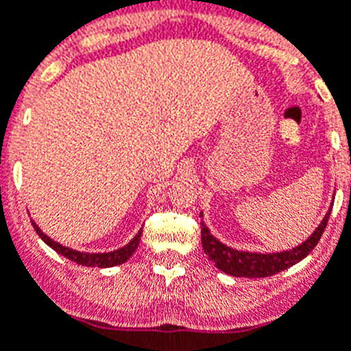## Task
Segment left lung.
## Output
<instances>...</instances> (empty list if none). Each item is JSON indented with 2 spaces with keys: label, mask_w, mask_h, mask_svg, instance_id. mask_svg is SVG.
Wrapping results in <instances>:
<instances>
[{
  "label": "left lung",
  "mask_w": 351,
  "mask_h": 351,
  "mask_svg": "<svg viewBox=\"0 0 351 351\" xmlns=\"http://www.w3.org/2000/svg\"><path fill=\"white\" fill-rule=\"evenodd\" d=\"M200 216H204V214L200 213ZM328 216H330V209L325 214L320 225L316 226V230L302 244L291 247V250L280 251V253H251V251L234 250V247L226 246L214 237L206 223L202 221L200 223V226H202V247L209 260L214 262V265L226 274L234 276V278H267V276H274L285 269L291 267V265H295L297 262L306 258L315 250L322 234H324L325 226H327Z\"/></svg>",
  "instance_id": "8db88e82"
}]
</instances>
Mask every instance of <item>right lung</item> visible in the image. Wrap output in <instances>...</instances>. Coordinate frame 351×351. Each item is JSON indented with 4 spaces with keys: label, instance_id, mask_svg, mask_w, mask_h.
Returning <instances> with one entry per match:
<instances>
[{
    "label": "right lung",
    "instance_id": "add662e5",
    "mask_svg": "<svg viewBox=\"0 0 351 351\" xmlns=\"http://www.w3.org/2000/svg\"><path fill=\"white\" fill-rule=\"evenodd\" d=\"M31 225H33V228H35L36 234L40 235V239H42L43 243L47 244V246H51L52 250L58 251V253H60V255H63L64 258L79 263V265H86V267H101L104 269V267H116V265L125 263L126 260H128L130 256L135 253L138 243H141V235H142V228H141V230H138V234L135 235V237H133L132 241L126 244V246L119 247V250H116V251H108V253H84V251L71 250V247L63 246V244L52 241L49 235H45L42 230H40V226L36 225L33 219H31Z\"/></svg>",
    "mask_w": 351,
    "mask_h": 351
}]
</instances>
